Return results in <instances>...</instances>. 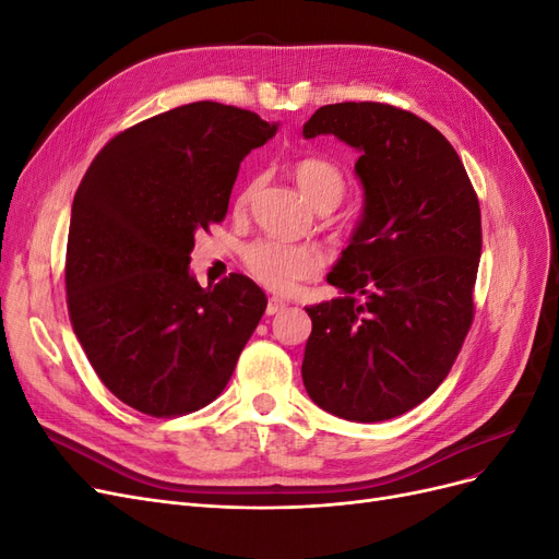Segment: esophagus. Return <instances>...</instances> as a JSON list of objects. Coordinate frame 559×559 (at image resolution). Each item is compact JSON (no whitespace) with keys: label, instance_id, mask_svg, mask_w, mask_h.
<instances>
[{"label":"esophagus","instance_id":"obj_1","mask_svg":"<svg viewBox=\"0 0 559 559\" xmlns=\"http://www.w3.org/2000/svg\"><path fill=\"white\" fill-rule=\"evenodd\" d=\"M284 308H286V302H284V300H280V298H270V300H267V308H265V314H267V317H273V314L282 312Z\"/></svg>","mask_w":559,"mask_h":559}]
</instances>
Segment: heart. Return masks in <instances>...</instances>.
Here are the masks:
<instances>
[{
    "label": "heart",
    "mask_w": 559,
    "mask_h": 559,
    "mask_svg": "<svg viewBox=\"0 0 559 559\" xmlns=\"http://www.w3.org/2000/svg\"><path fill=\"white\" fill-rule=\"evenodd\" d=\"M294 179L300 193L317 210H333L347 193V179L341 167L326 158H302L294 167ZM251 191H242L238 205L245 207ZM242 261L251 277L265 289L277 294H294L300 282L317 277L326 265L324 251L312 245H292L280 240H257L245 247Z\"/></svg>",
    "instance_id": "1"
}]
</instances>
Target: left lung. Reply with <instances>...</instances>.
I'll return each instance as SVG.
<instances>
[{
  "mask_svg": "<svg viewBox=\"0 0 559 559\" xmlns=\"http://www.w3.org/2000/svg\"><path fill=\"white\" fill-rule=\"evenodd\" d=\"M302 134L357 148L364 186L361 222L326 277L343 296L306 308L302 382L335 417L392 419L436 392L471 329L478 195L452 144L405 109L326 105Z\"/></svg>",
  "mask_w": 559,
  "mask_h": 559,
  "instance_id": "left-lung-1",
  "label": "left lung"
}]
</instances>
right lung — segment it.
<instances>
[{
  "label": "right lung",
  "mask_w": 559,
  "mask_h": 559,
  "mask_svg": "<svg viewBox=\"0 0 559 559\" xmlns=\"http://www.w3.org/2000/svg\"><path fill=\"white\" fill-rule=\"evenodd\" d=\"M277 126L191 103L118 132L83 175L67 235V310L97 378L130 408L175 417L228 384L267 298L191 275L195 233L226 218L240 163Z\"/></svg>",
  "instance_id": "1"
}]
</instances>
